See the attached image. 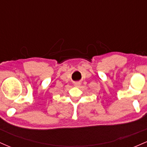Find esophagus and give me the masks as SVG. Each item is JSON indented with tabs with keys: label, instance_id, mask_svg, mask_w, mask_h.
I'll return each mask as SVG.
<instances>
[{
	"label": "esophagus",
	"instance_id": "esophagus-1",
	"mask_svg": "<svg viewBox=\"0 0 147 147\" xmlns=\"http://www.w3.org/2000/svg\"><path fill=\"white\" fill-rule=\"evenodd\" d=\"M75 86H80V83H79V82H76V83H75Z\"/></svg>",
	"mask_w": 147,
	"mask_h": 147
}]
</instances>
